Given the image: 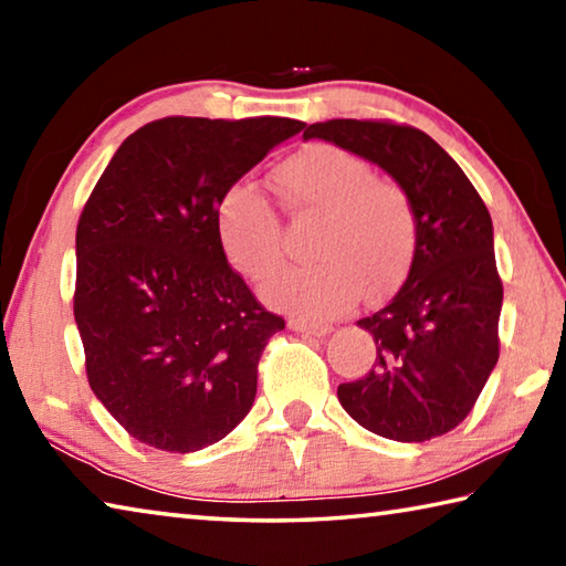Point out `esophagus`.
I'll return each mask as SVG.
<instances>
[{"instance_id": "obj_1", "label": "esophagus", "mask_w": 566, "mask_h": 566, "mask_svg": "<svg viewBox=\"0 0 566 566\" xmlns=\"http://www.w3.org/2000/svg\"><path fill=\"white\" fill-rule=\"evenodd\" d=\"M286 327L292 332H300V334H312V337H327L332 332V324H322V322H304V319H290L286 322Z\"/></svg>"}]
</instances>
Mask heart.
<instances>
[{
    "label": "heart",
    "instance_id": "heart-1",
    "mask_svg": "<svg viewBox=\"0 0 566 566\" xmlns=\"http://www.w3.org/2000/svg\"><path fill=\"white\" fill-rule=\"evenodd\" d=\"M272 181L292 214L322 217L312 256L317 262L272 274L262 296L306 319L334 317L361 300H379L409 270L417 219L395 181L375 177L361 157L334 145H310L274 167ZM217 232L229 264L262 280L282 262V224L252 187L219 199Z\"/></svg>",
    "mask_w": 566,
    "mask_h": 566
}]
</instances>
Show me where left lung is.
I'll return each mask as SVG.
<instances>
[{"label":"left lung","mask_w":566,"mask_h":566,"mask_svg":"<svg viewBox=\"0 0 566 566\" xmlns=\"http://www.w3.org/2000/svg\"><path fill=\"white\" fill-rule=\"evenodd\" d=\"M304 139L332 142L387 171L417 219L415 256L391 302L357 322L377 344L367 375L339 385L344 411L395 442H427L464 421L500 359L502 280L482 197L421 129L329 119Z\"/></svg>","instance_id":"left-lung-1"}]
</instances>
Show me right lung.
<instances>
[{"label":"right lung","mask_w":566,"mask_h":566,"mask_svg":"<svg viewBox=\"0 0 566 566\" xmlns=\"http://www.w3.org/2000/svg\"><path fill=\"white\" fill-rule=\"evenodd\" d=\"M304 129L284 117H165L129 134L76 224L74 319L109 415L161 452L224 439L254 405L284 319L227 262L217 207Z\"/></svg>","instance_id":"obj_1"}]
</instances>
